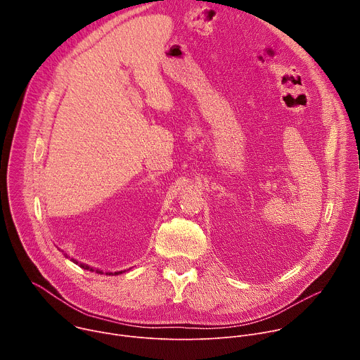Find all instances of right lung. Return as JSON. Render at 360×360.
Instances as JSON below:
<instances>
[{"label": "right lung", "instance_id": "1", "mask_svg": "<svg viewBox=\"0 0 360 360\" xmlns=\"http://www.w3.org/2000/svg\"><path fill=\"white\" fill-rule=\"evenodd\" d=\"M72 262H75V264H78V262H77V261H74V259H72ZM78 265H79V266H81V268H84V269H86V271H92V272H94V271H95V272H96V274H104V272H102V271H99V269H94V268H91V266H88V265H84V264H78ZM122 272H124V271H121V272H108V274H107V275H118V274H122Z\"/></svg>", "mask_w": 360, "mask_h": 360}]
</instances>
